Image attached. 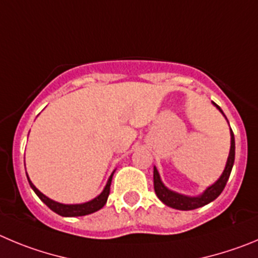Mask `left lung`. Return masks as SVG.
I'll return each mask as SVG.
<instances>
[{
    "label": "left lung",
    "instance_id": "left-lung-1",
    "mask_svg": "<svg viewBox=\"0 0 258 258\" xmlns=\"http://www.w3.org/2000/svg\"><path fill=\"white\" fill-rule=\"evenodd\" d=\"M214 107H216V109L221 113V114L225 117L224 112L221 110V108L219 107L216 103H214ZM227 119V117H225ZM228 122V119H227ZM229 123V122H228ZM234 156H235V141H234V134H233L232 128H230V150L229 155H228L227 164L224 168L223 173L219 177V179L216 180L215 183H213L211 186H209L205 191L202 192L199 196H187V195L178 194V192L172 191V189L168 188L164 183H163L160 174H159L156 167H154V189H155V194L158 196V199L164 204V205L169 206V208L177 209V210H194V209L202 208V206L208 205L211 201L216 199L219 195L223 192L224 187L227 184L228 179H229L230 172H232L233 164H234Z\"/></svg>",
    "mask_w": 258,
    "mask_h": 258
}]
</instances>
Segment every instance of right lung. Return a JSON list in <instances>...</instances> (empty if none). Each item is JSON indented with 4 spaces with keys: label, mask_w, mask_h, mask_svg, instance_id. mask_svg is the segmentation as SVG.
<instances>
[{
    "label": "right lung",
    "mask_w": 258,
    "mask_h": 258,
    "mask_svg": "<svg viewBox=\"0 0 258 258\" xmlns=\"http://www.w3.org/2000/svg\"><path fill=\"white\" fill-rule=\"evenodd\" d=\"M114 172L115 170H113L112 174H110V177L108 178L107 184H105V187L103 188L102 194L98 195L95 199L90 200V201H88V202H83V204H61V202L54 201V200L49 199V197L45 196L44 194H42V192H40L39 189H38L37 187L33 184V182H31L28 174H26V177H28V182H29V184H30L31 189H33L35 194H37V196L39 197L43 202H44L45 205H47L50 210L54 211V213L58 214V215H61V216L71 218V216L89 215V214H93V213H95V211L100 210V209L105 205V202H107V200H108V196H109L110 183H112V178H113V174H114Z\"/></svg>",
    "instance_id": "1"
}]
</instances>
